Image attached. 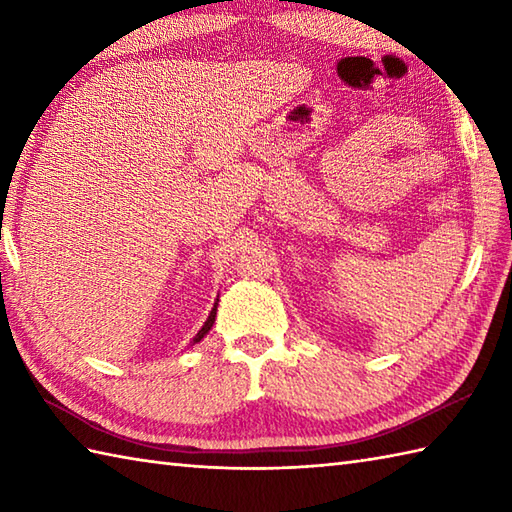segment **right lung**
<instances>
[{
	"label": "right lung",
	"mask_w": 512,
	"mask_h": 512,
	"mask_svg": "<svg viewBox=\"0 0 512 512\" xmlns=\"http://www.w3.org/2000/svg\"><path fill=\"white\" fill-rule=\"evenodd\" d=\"M215 310H217V306H213V310H211V314H209V319H206V323L202 325V330L195 334V339H193V343H200L206 334H209V330L213 328V323H215Z\"/></svg>",
	"instance_id": "add662e5"
}]
</instances>
